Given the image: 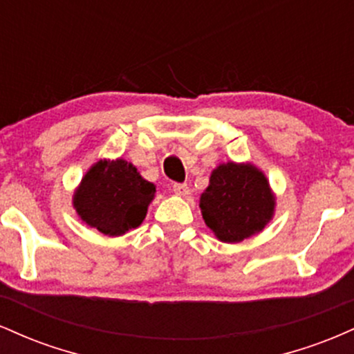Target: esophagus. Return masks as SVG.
Returning <instances> with one entry per match:
<instances>
[{"label": "esophagus", "instance_id": "1", "mask_svg": "<svg viewBox=\"0 0 354 354\" xmlns=\"http://www.w3.org/2000/svg\"><path fill=\"white\" fill-rule=\"evenodd\" d=\"M173 193L178 194V196H186L189 193V186L186 183H174Z\"/></svg>", "mask_w": 354, "mask_h": 354}]
</instances>
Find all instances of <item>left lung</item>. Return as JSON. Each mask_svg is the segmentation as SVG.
Wrapping results in <instances>:
<instances>
[{"label": "left lung", "instance_id": "8db88e82", "mask_svg": "<svg viewBox=\"0 0 354 354\" xmlns=\"http://www.w3.org/2000/svg\"><path fill=\"white\" fill-rule=\"evenodd\" d=\"M203 219L218 239L239 243L258 233L273 216L274 198L259 169L251 165H219L201 194Z\"/></svg>", "mask_w": 354, "mask_h": 354}]
</instances>
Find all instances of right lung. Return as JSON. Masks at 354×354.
Masks as SVG:
<instances>
[{
  "instance_id": "add662e5",
  "label": "right lung",
  "mask_w": 354,
  "mask_h": 354,
  "mask_svg": "<svg viewBox=\"0 0 354 354\" xmlns=\"http://www.w3.org/2000/svg\"><path fill=\"white\" fill-rule=\"evenodd\" d=\"M154 191L153 183L143 180L131 163L104 160L84 174L73 205L91 228L120 236L143 223Z\"/></svg>"
}]
</instances>
